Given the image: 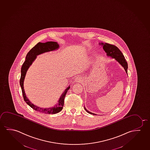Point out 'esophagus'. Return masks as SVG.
I'll list each match as a JSON object with an SVG mask.
<instances>
[{
  "label": "esophagus",
  "mask_w": 150,
  "mask_h": 150,
  "mask_svg": "<svg viewBox=\"0 0 150 150\" xmlns=\"http://www.w3.org/2000/svg\"><path fill=\"white\" fill-rule=\"evenodd\" d=\"M75 81L77 82V83H81V78H79V77H77V78L75 79Z\"/></svg>",
  "instance_id": "1"
}]
</instances>
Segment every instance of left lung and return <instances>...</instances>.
Returning <instances> with one entry per match:
<instances>
[{
	"label": "left lung",
	"mask_w": 150,
	"mask_h": 150,
	"mask_svg": "<svg viewBox=\"0 0 150 150\" xmlns=\"http://www.w3.org/2000/svg\"><path fill=\"white\" fill-rule=\"evenodd\" d=\"M100 44H101L103 46V49L105 50V52H106L107 55L108 57H111L112 58L115 59V60L121 64V65L124 67V69L126 73L127 74V68H128V64L126 62V60L125 59L124 55L122 54V52L120 51L119 49L115 46L112 44H110L108 43H101ZM86 111L87 112L93 115H96V114L93 113H92L89 111L87 110V109L85 108L84 106Z\"/></svg>",
	"instance_id": "obj_1"
}]
</instances>
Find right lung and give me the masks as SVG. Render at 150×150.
<instances>
[{
    "label": "right lung",
    "mask_w": 150,
    "mask_h": 150,
    "mask_svg": "<svg viewBox=\"0 0 150 150\" xmlns=\"http://www.w3.org/2000/svg\"><path fill=\"white\" fill-rule=\"evenodd\" d=\"M59 47V44L56 42H47L46 43L39 42L28 52L26 57V60L22 65L20 83V86L22 88L23 98L25 102H26V103L29 106L37 111H39V112L45 113H48V114H55L61 111V110L63 109L64 100L66 96V94L67 93V91L70 88V86H69L67 89H65V91L61 95L60 98H59L58 102L56 105H54V107L48 108H43L33 104L32 103L30 102L28 98L26 97V94L24 91V81L26 75V72L27 71L29 67L32 64L33 61L37 58V56L44 52L56 50Z\"/></svg>",
    "instance_id": "right-lung-1"
}]
</instances>
